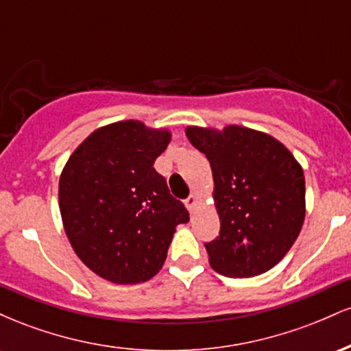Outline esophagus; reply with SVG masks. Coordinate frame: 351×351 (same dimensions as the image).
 <instances>
[{
	"label": "esophagus",
	"instance_id": "1",
	"mask_svg": "<svg viewBox=\"0 0 351 351\" xmlns=\"http://www.w3.org/2000/svg\"><path fill=\"white\" fill-rule=\"evenodd\" d=\"M196 203H198V198H196V195H189L186 199H184V206L188 208V211L189 213H193L195 211V208H196Z\"/></svg>",
	"mask_w": 351,
	"mask_h": 351
}]
</instances>
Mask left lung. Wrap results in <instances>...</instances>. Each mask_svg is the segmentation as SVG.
I'll return each mask as SVG.
<instances>
[{
  "label": "left lung",
  "mask_w": 351,
  "mask_h": 351,
  "mask_svg": "<svg viewBox=\"0 0 351 351\" xmlns=\"http://www.w3.org/2000/svg\"><path fill=\"white\" fill-rule=\"evenodd\" d=\"M186 136L206 155L215 178L221 229L204 244L209 264L228 277L267 272L289 252L304 224L302 167L280 142L251 128L188 127Z\"/></svg>",
  "instance_id": "left-lung-1"
}]
</instances>
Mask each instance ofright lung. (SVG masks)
Instances as JSON below:
<instances>
[{"instance_id": "right-lung-1", "label": "right lung", "mask_w": 351, "mask_h": 351, "mask_svg": "<svg viewBox=\"0 0 351 351\" xmlns=\"http://www.w3.org/2000/svg\"><path fill=\"white\" fill-rule=\"evenodd\" d=\"M170 138L168 130L136 120L110 123L88 135L64 167V229L79 259L104 279H152L167 259L175 228L189 221L186 208L153 168Z\"/></svg>"}]
</instances>
